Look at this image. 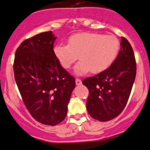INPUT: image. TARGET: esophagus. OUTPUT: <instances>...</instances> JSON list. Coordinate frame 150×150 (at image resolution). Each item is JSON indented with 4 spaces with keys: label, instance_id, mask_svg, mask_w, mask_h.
Returning <instances> with one entry per match:
<instances>
[{
    "label": "esophagus",
    "instance_id": "1",
    "mask_svg": "<svg viewBox=\"0 0 150 150\" xmlns=\"http://www.w3.org/2000/svg\"><path fill=\"white\" fill-rule=\"evenodd\" d=\"M76 85H81V80L79 79H76Z\"/></svg>",
    "mask_w": 150,
    "mask_h": 150
}]
</instances>
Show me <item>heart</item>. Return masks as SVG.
<instances>
[{
	"instance_id": "b5f03b06",
	"label": "heart",
	"mask_w": 150,
	"mask_h": 150,
	"mask_svg": "<svg viewBox=\"0 0 150 150\" xmlns=\"http://www.w3.org/2000/svg\"><path fill=\"white\" fill-rule=\"evenodd\" d=\"M119 50V42L115 36L83 33L71 37L69 45H57L54 53L64 68L69 69L79 59L75 67L77 75L91 71L100 73L111 65Z\"/></svg>"
}]
</instances>
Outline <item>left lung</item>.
Returning <instances> with one entry per match:
<instances>
[{
  "instance_id": "left-lung-1",
  "label": "left lung",
  "mask_w": 150,
  "mask_h": 150,
  "mask_svg": "<svg viewBox=\"0 0 150 150\" xmlns=\"http://www.w3.org/2000/svg\"><path fill=\"white\" fill-rule=\"evenodd\" d=\"M118 54L107 69L85 79L82 83L89 95L86 108L96 120H112L125 108L136 76V62L130 44L121 38Z\"/></svg>"
}]
</instances>
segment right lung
<instances>
[{
	"label": "right lung",
	"mask_w": 150,
	"mask_h": 150,
	"mask_svg": "<svg viewBox=\"0 0 150 150\" xmlns=\"http://www.w3.org/2000/svg\"><path fill=\"white\" fill-rule=\"evenodd\" d=\"M57 37L45 32L25 40L15 55V79L23 103L40 123L56 125L67 114L75 79L60 64L53 50Z\"/></svg>",
	"instance_id": "obj_1"
}]
</instances>
